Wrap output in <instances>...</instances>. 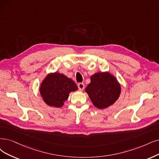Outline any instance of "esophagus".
Returning <instances> with one entry per match:
<instances>
[{
	"label": "esophagus",
	"mask_w": 159,
	"mask_h": 159,
	"mask_svg": "<svg viewBox=\"0 0 159 159\" xmlns=\"http://www.w3.org/2000/svg\"><path fill=\"white\" fill-rule=\"evenodd\" d=\"M78 88H79V90L80 91H83L84 89V84L83 83H79Z\"/></svg>",
	"instance_id": "esophagus-1"
}]
</instances>
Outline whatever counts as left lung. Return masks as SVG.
Segmentation results:
<instances>
[{
    "instance_id": "obj_1",
    "label": "left lung",
    "mask_w": 159,
    "mask_h": 159,
    "mask_svg": "<svg viewBox=\"0 0 159 159\" xmlns=\"http://www.w3.org/2000/svg\"><path fill=\"white\" fill-rule=\"evenodd\" d=\"M90 80L85 91L97 108H107L119 99L121 92L120 85L115 76L110 73H96L91 76Z\"/></svg>"
}]
</instances>
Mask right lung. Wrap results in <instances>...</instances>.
<instances>
[{"instance_id":"1","label":"right lung","mask_w":159,"mask_h":159,"mask_svg":"<svg viewBox=\"0 0 159 159\" xmlns=\"http://www.w3.org/2000/svg\"><path fill=\"white\" fill-rule=\"evenodd\" d=\"M78 90L74 81L66 75L55 72L47 75L40 86L43 101L50 107H61L69 98V93Z\"/></svg>"}]
</instances>
